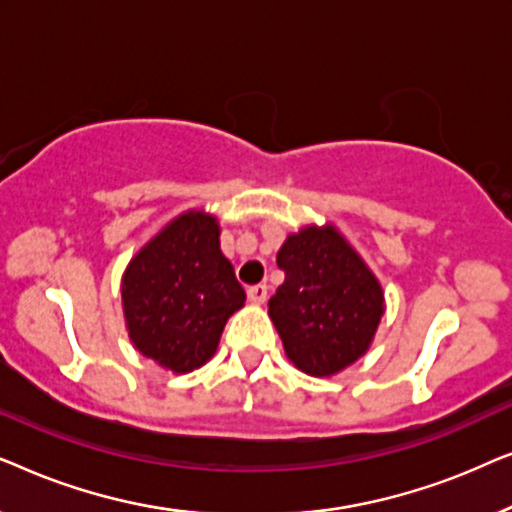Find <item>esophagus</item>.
Instances as JSON below:
<instances>
[{
	"instance_id": "1",
	"label": "esophagus",
	"mask_w": 512,
	"mask_h": 512,
	"mask_svg": "<svg viewBox=\"0 0 512 512\" xmlns=\"http://www.w3.org/2000/svg\"><path fill=\"white\" fill-rule=\"evenodd\" d=\"M247 296H249L251 303L261 305V303H265V298H268V286H265V284H254V286H249V289H247Z\"/></svg>"
}]
</instances>
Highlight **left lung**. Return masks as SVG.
Listing matches in <instances>:
<instances>
[{
    "instance_id": "1",
    "label": "left lung",
    "mask_w": 512,
    "mask_h": 512,
    "mask_svg": "<svg viewBox=\"0 0 512 512\" xmlns=\"http://www.w3.org/2000/svg\"><path fill=\"white\" fill-rule=\"evenodd\" d=\"M284 284L270 319L286 356L307 375L326 377L366 352L384 312L373 272L333 228L289 235L277 254Z\"/></svg>"
}]
</instances>
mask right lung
Wrapping results in <instances>:
<instances>
[{
  "label": "right lung",
  "mask_w": 512,
  "mask_h": 512,
  "mask_svg": "<svg viewBox=\"0 0 512 512\" xmlns=\"http://www.w3.org/2000/svg\"><path fill=\"white\" fill-rule=\"evenodd\" d=\"M244 300L247 293L219 249L216 219L200 212L174 219L132 258L123 277L130 340L174 373L209 361Z\"/></svg>",
  "instance_id": "1"
}]
</instances>
